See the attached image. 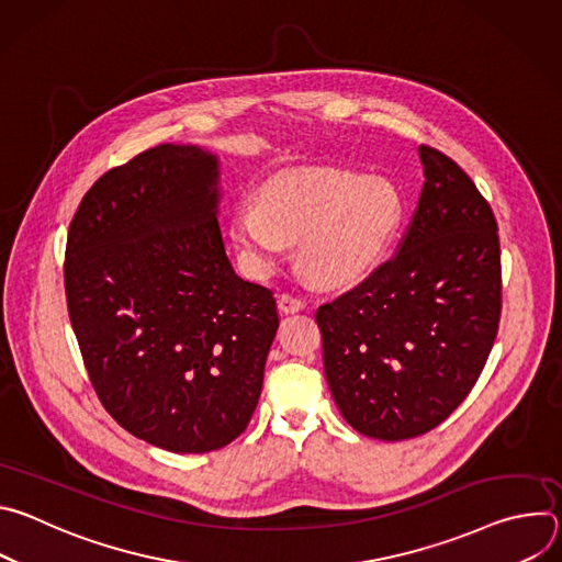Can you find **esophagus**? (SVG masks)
<instances>
[{"mask_svg":"<svg viewBox=\"0 0 562 562\" xmlns=\"http://www.w3.org/2000/svg\"><path fill=\"white\" fill-rule=\"evenodd\" d=\"M278 306H280V311H284V313H295V311H302V308L306 306V302H304V297H300V295L280 293Z\"/></svg>","mask_w":562,"mask_h":562,"instance_id":"obj_1","label":"esophagus"}]
</instances>
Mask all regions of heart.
I'll return each instance as SVG.
<instances>
[{"mask_svg":"<svg viewBox=\"0 0 562 562\" xmlns=\"http://www.w3.org/2000/svg\"><path fill=\"white\" fill-rule=\"evenodd\" d=\"M403 215L405 198L389 178L317 167L265 182L258 204H235L228 231L251 269H271L297 243L304 271L338 286L378 265Z\"/></svg>","mask_w":562,"mask_h":562,"instance_id":"heart-1","label":"heart"}]
</instances>
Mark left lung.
I'll return each mask as SVG.
<instances>
[{
    "mask_svg": "<svg viewBox=\"0 0 562 562\" xmlns=\"http://www.w3.org/2000/svg\"><path fill=\"white\" fill-rule=\"evenodd\" d=\"M420 159L423 193L393 258L315 311L338 409L391 442L431 431L469 395L503 308L490 202L445 153L423 144Z\"/></svg>",
    "mask_w": 562,
    "mask_h": 562,
    "instance_id": "1",
    "label": "left lung"
}]
</instances>
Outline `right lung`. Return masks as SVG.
I'll use <instances>...</instances> for the list:
<instances>
[{"instance_id":"add662e5","label":"right lung","mask_w":562,"mask_h":562,"mask_svg":"<svg viewBox=\"0 0 562 562\" xmlns=\"http://www.w3.org/2000/svg\"><path fill=\"white\" fill-rule=\"evenodd\" d=\"M64 289L120 427L176 453L222 449L247 429L280 319L273 291L226 258L215 155L159 144L106 171L70 220Z\"/></svg>"}]
</instances>
